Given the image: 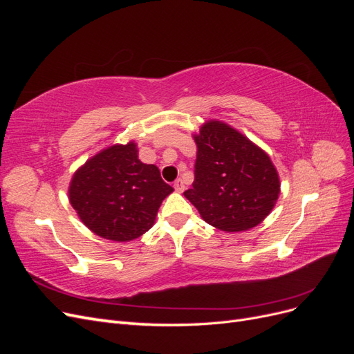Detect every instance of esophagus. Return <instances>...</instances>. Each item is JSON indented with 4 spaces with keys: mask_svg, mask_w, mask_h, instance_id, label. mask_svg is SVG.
I'll return each instance as SVG.
<instances>
[{
    "mask_svg": "<svg viewBox=\"0 0 354 354\" xmlns=\"http://www.w3.org/2000/svg\"><path fill=\"white\" fill-rule=\"evenodd\" d=\"M174 189H176V192H183L185 190V181L181 178H177L174 181Z\"/></svg>",
    "mask_w": 354,
    "mask_h": 354,
    "instance_id": "obj_1",
    "label": "esophagus"
}]
</instances>
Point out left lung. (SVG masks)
I'll return each mask as SVG.
<instances>
[{"label": "left lung", "instance_id": "left-lung-1", "mask_svg": "<svg viewBox=\"0 0 354 354\" xmlns=\"http://www.w3.org/2000/svg\"><path fill=\"white\" fill-rule=\"evenodd\" d=\"M195 142V181L185 196L202 218L224 232L260 224L279 196V177L270 158L220 121L203 125Z\"/></svg>", "mask_w": 354, "mask_h": 354}]
</instances>
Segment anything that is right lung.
<instances>
[{"mask_svg": "<svg viewBox=\"0 0 354 354\" xmlns=\"http://www.w3.org/2000/svg\"><path fill=\"white\" fill-rule=\"evenodd\" d=\"M173 187L155 165L137 158L136 143L116 145L75 173L69 199L95 234L116 242L133 241L153 226L156 212Z\"/></svg>", "mask_w": 354, "mask_h": 354, "instance_id": "obj_1", "label": "right lung"}]
</instances>
